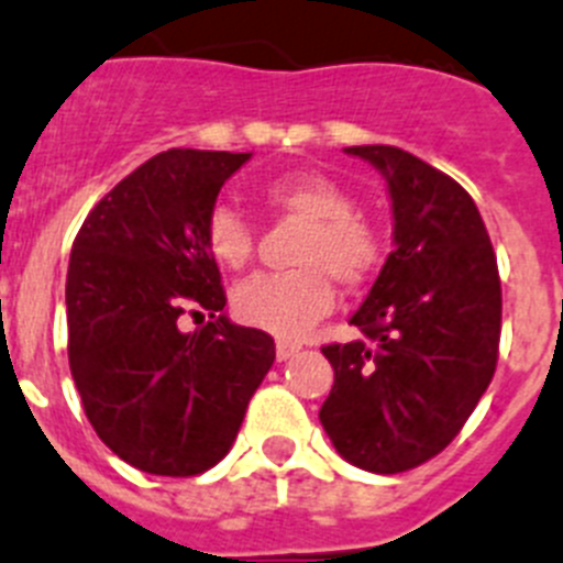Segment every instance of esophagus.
<instances>
[{
  "label": "esophagus",
  "instance_id": "34e87169",
  "mask_svg": "<svg viewBox=\"0 0 563 563\" xmlns=\"http://www.w3.org/2000/svg\"><path fill=\"white\" fill-rule=\"evenodd\" d=\"M300 351V342H291V340H277V360L280 363H286V360H291V356Z\"/></svg>",
  "mask_w": 563,
  "mask_h": 563
}]
</instances>
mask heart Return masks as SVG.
Wrapping results in <instances>:
<instances>
[{
    "mask_svg": "<svg viewBox=\"0 0 563 563\" xmlns=\"http://www.w3.org/2000/svg\"><path fill=\"white\" fill-rule=\"evenodd\" d=\"M272 212L306 221L295 249L297 268L283 275H257L232 291L234 317L277 336H302L334 309L336 283L360 288L383 263V241L356 214L351 192L320 173H288L261 192ZM203 243L214 263L229 272L254 257V229L232 207L207 218Z\"/></svg>",
    "mask_w": 563,
    "mask_h": 563,
    "instance_id": "b5f03b06",
    "label": "heart"
}]
</instances>
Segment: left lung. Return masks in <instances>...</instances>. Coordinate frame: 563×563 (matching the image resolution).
Here are the masks:
<instances>
[{
	"label": "left lung",
	"instance_id": "8db88e82",
	"mask_svg": "<svg viewBox=\"0 0 563 563\" xmlns=\"http://www.w3.org/2000/svg\"><path fill=\"white\" fill-rule=\"evenodd\" d=\"M383 173L394 252L351 317L354 342L322 349L334 385L320 422L342 459L402 473L456 439L496 374L501 280L476 203L399 146H349Z\"/></svg>",
	"mask_w": 563,
	"mask_h": 563
}]
</instances>
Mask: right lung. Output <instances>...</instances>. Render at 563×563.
<instances>
[{"label":"right lung","mask_w":563,"mask_h":563,"mask_svg":"<svg viewBox=\"0 0 563 563\" xmlns=\"http://www.w3.org/2000/svg\"><path fill=\"white\" fill-rule=\"evenodd\" d=\"M252 153L166 150L92 207L67 268V356L92 430L153 476H198L232 448L275 363L266 331L234 325L203 243L221 187ZM184 313L210 314L180 332Z\"/></svg>","instance_id":"obj_1"}]
</instances>
